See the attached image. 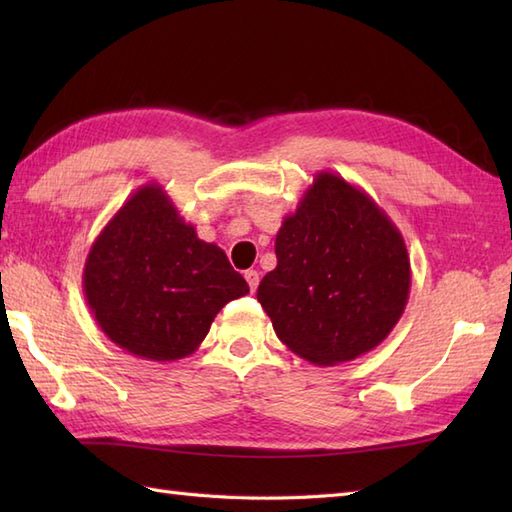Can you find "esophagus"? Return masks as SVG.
I'll return each instance as SVG.
<instances>
[{
  "mask_svg": "<svg viewBox=\"0 0 512 512\" xmlns=\"http://www.w3.org/2000/svg\"><path fill=\"white\" fill-rule=\"evenodd\" d=\"M244 277H246V281H248L250 292H255L257 286H259V273H257V270H246Z\"/></svg>",
  "mask_w": 512,
  "mask_h": 512,
  "instance_id": "1",
  "label": "esophagus"
}]
</instances>
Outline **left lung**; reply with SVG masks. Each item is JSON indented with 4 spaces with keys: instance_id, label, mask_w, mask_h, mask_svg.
I'll return each mask as SVG.
<instances>
[{
    "instance_id": "8db88e82",
    "label": "left lung",
    "mask_w": 512,
    "mask_h": 512,
    "mask_svg": "<svg viewBox=\"0 0 512 512\" xmlns=\"http://www.w3.org/2000/svg\"><path fill=\"white\" fill-rule=\"evenodd\" d=\"M277 268L257 299L290 352L339 365L383 343L405 312L411 264L387 213L332 171H319L275 239Z\"/></svg>"
}]
</instances>
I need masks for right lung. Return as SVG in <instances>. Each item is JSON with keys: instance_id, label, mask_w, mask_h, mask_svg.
<instances>
[{"instance_id": "right-lung-1", "label": "right lung", "mask_w": 512, "mask_h": 512, "mask_svg": "<svg viewBox=\"0 0 512 512\" xmlns=\"http://www.w3.org/2000/svg\"><path fill=\"white\" fill-rule=\"evenodd\" d=\"M85 301L107 339L145 361L198 350L228 301L248 295L224 250L202 242L160 184L140 187L85 259Z\"/></svg>"}]
</instances>
